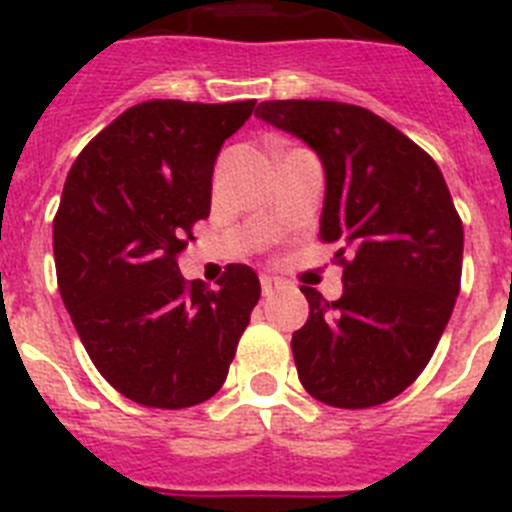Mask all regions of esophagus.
<instances>
[{"label":"esophagus","instance_id":"obj_1","mask_svg":"<svg viewBox=\"0 0 512 512\" xmlns=\"http://www.w3.org/2000/svg\"><path fill=\"white\" fill-rule=\"evenodd\" d=\"M281 289V279H276V276H269V274H261V292H264V297H271L274 292H279Z\"/></svg>","mask_w":512,"mask_h":512}]
</instances>
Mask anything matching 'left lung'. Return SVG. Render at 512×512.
<instances>
[{
	"label": "left lung",
	"mask_w": 512,
	"mask_h": 512,
	"mask_svg": "<svg viewBox=\"0 0 512 512\" xmlns=\"http://www.w3.org/2000/svg\"><path fill=\"white\" fill-rule=\"evenodd\" d=\"M256 116L320 154V241L337 246L345 284L335 302L302 287L299 381L335 409L391 401L426 368L457 302L464 231L447 182L419 144L363 106L264 101Z\"/></svg>",
	"instance_id": "obj_1"
}]
</instances>
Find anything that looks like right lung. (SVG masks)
<instances>
[{
	"mask_svg": "<svg viewBox=\"0 0 512 512\" xmlns=\"http://www.w3.org/2000/svg\"><path fill=\"white\" fill-rule=\"evenodd\" d=\"M256 101H144L86 144L53 220L58 289L98 373L134 403L187 409L220 391L261 297L251 266L218 289L177 256L210 215L220 147Z\"/></svg>",
	"mask_w": 512,
	"mask_h": 512,
	"instance_id": "add662e5",
	"label": "right lung"
}]
</instances>
